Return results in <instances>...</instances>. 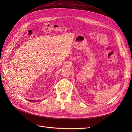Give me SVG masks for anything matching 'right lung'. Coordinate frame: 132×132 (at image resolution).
<instances>
[{
  "label": "right lung",
  "mask_w": 132,
  "mask_h": 132,
  "mask_svg": "<svg viewBox=\"0 0 132 132\" xmlns=\"http://www.w3.org/2000/svg\"><path fill=\"white\" fill-rule=\"evenodd\" d=\"M30 101V102H31V101H33V102H34L35 101Z\"/></svg>",
  "instance_id": "1"
}]
</instances>
